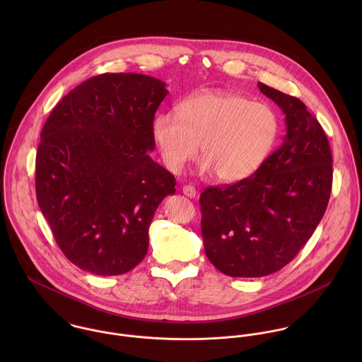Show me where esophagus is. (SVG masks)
<instances>
[{
	"label": "esophagus",
	"mask_w": 362,
	"mask_h": 362,
	"mask_svg": "<svg viewBox=\"0 0 362 362\" xmlns=\"http://www.w3.org/2000/svg\"><path fill=\"white\" fill-rule=\"evenodd\" d=\"M182 192H184L185 197H188V198H191V199L197 197V189H195L192 185H184Z\"/></svg>",
	"instance_id": "obj_1"
}]
</instances>
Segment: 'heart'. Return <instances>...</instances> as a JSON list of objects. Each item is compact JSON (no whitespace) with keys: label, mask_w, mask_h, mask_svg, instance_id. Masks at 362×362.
I'll list each match as a JSON object with an SVG mask.
<instances>
[{"label":"heart","mask_w":362,"mask_h":362,"mask_svg":"<svg viewBox=\"0 0 362 362\" xmlns=\"http://www.w3.org/2000/svg\"><path fill=\"white\" fill-rule=\"evenodd\" d=\"M280 131L276 111L264 103L226 92H201L173 112L157 114L152 136L164 165L174 174L198 155L201 174L221 182L252 175L273 151Z\"/></svg>","instance_id":"obj_1"}]
</instances>
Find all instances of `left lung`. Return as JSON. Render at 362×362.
<instances>
[{"mask_svg": "<svg viewBox=\"0 0 362 362\" xmlns=\"http://www.w3.org/2000/svg\"><path fill=\"white\" fill-rule=\"evenodd\" d=\"M280 107L281 146L248 178L201 194L206 257L230 277H262L291 262L320 223L332 191L327 138L300 99L258 83Z\"/></svg>", "mask_w": 362, "mask_h": 362, "instance_id": "left-lung-1", "label": "left lung"}]
</instances>
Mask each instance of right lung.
<instances>
[{"label":"right lung","instance_id":"right-lung-1","mask_svg":"<svg viewBox=\"0 0 362 362\" xmlns=\"http://www.w3.org/2000/svg\"><path fill=\"white\" fill-rule=\"evenodd\" d=\"M167 93L149 75L103 74L64 96L43 127L37 204L82 270L117 276L148 254L156 209L175 194L174 175L151 157L152 122Z\"/></svg>","mask_w":362,"mask_h":362}]
</instances>
